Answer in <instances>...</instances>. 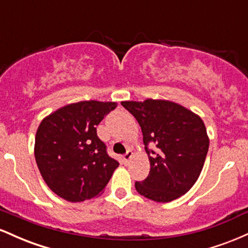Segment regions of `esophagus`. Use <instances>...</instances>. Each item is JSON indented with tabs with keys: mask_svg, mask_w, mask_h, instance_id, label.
I'll list each match as a JSON object with an SVG mask.
<instances>
[{
	"mask_svg": "<svg viewBox=\"0 0 248 248\" xmlns=\"http://www.w3.org/2000/svg\"><path fill=\"white\" fill-rule=\"evenodd\" d=\"M132 157H133L132 150H128V152L124 155V162H126V163H128V162L132 160Z\"/></svg>",
	"mask_w": 248,
	"mask_h": 248,
	"instance_id": "1",
	"label": "esophagus"
}]
</instances>
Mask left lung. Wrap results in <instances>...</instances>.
<instances>
[{
  "mask_svg": "<svg viewBox=\"0 0 248 248\" xmlns=\"http://www.w3.org/2000/svg\"><path fill=\"white\" fill-rule=\"evenodd\" d=\"M135 116L143 134L150 171L136 191L148 199L168 203L186 195L196 183L204 167L209 136L201 116L169 100L146 99L122 101ZM148 144L156 146L155 152Z\"/></svg>",
  "mask_w": 248,
  "mask_h": 248,
  "instance_id": "left-lung-1",
  "label": "left lung"
}]
</instances>
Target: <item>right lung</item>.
I'll list each match as a JSON object with an SVG mask.
<instances>
[{
	"label": "right lung",
	"instance_id": "obj_1",
	"mask_svg": "<svg viewBox=\"0 0 248 248\" xmlns=\"http://www.w3.org/2000/svg\"><path fill=\"white\" fill-rule=\"evenodd\" d=\"M118 104L79 101L43 119L35 139V158L43 179L57 196L78 203L104 191L118 161L109 157L96 126Z\"/></svg>",
	"mask_w": 248,
	"mask_h": 248
}]
</instances>
